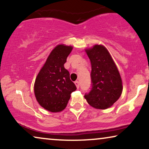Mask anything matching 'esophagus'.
Instances as JSON below:
<instances>
[{
  "mask_svg": "<svg viewBox=\"0 0 149 149\" xmlns=\"http://www.w3.org/2000/svg\"><path fill=\"white\" fill-rule=\"evenodd\" d=\"M74 84L76 85V87H77V88H79V86H80V84H79V82L78 81H76L74 82Z\"/></svg>",
  "mask_w": 149,
  "mask_h": 149,
  "instance_id": "obj_1",
  "label": "esophagus"
}]
</instances>
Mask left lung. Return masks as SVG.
<instances>
[{"instance_id": "obj_1", "label": "left lung", "mask_w": 149, "mask_h": 149, "mask_svg": "<svg viewBox=\"0 0 149 149\" xmlns=\"http://www.w3.org/2000/svg\"><path fill=\"white\" fill-rule=\"evenodd\" d=\"M91 64L92 86L85 97L91 107L107 109L121 96L123 86L119 72L109 51L101 45L85 50Z\"/></svg>"}]
</instances>
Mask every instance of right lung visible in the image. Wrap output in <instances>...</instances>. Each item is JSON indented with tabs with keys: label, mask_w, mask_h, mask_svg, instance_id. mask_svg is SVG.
<instances>
[{
	"label": "right lung",
	"mask_w": 149,
	"mask_h": 149,
	"mask_svg": "<svg viewBox=\"0 0 149 149\" xmlns=\"http://www.w3.org/2000/svg\"><path fill=\"white\" fill-rule=\"evenodd\" d=\"M72 46L58 45L50 53L34 83V95L45 109L58 113L66 107L71 93L77 89L64 65Z\"/></svg>",
	"instance_id": "add662e5"
}]
</instances>
